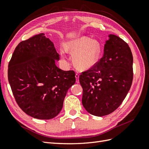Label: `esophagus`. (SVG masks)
I'll use <instances>...</instances> for the list:
<instances>
[{"label":"esophagus","instance_id":"34e87169","mask_svg":"<svg viewBox=\"0 0 149 149\" xmlns=\"http://www.w3.org/2000/svg\"><path fill=\"white\" fill-rule=\"evenodd\" d=\"M79 75L78 74H75V78H76V82L77 83L79 82Z\"/></svg>","mask_w":149,"mask_h":149}]
</instances>
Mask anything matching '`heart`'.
Here are the masks:
<instances>
[{"label":"heart","mask_w":149,"mask_h":149,"mask_svg":"<svg viewBox=\"0 0 149 149\" xmlns=\"http://www.w3.org/2000/svg\"><path fill=\"white\" fill-rule=\"evenodd\" d=\"M66 50L74 53L75 65L80 68H87L96 63L100 54V46L96 41L88 37L78 38L66 45ZM65 58L63 52L61 53Z\"/></svg>","instance_id":"b5f03b06"}]
</instances>
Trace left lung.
<instances>
[{"instance_id":"8db88e82","label":"left lung","mask_w":149,"mask_h":149,"mask_svg":"<svg viewBox=\"0 0 149 149\" xmlns=\"http://www.w3.org/2000/svg\"><path fill=\"white\" fill-rule=\"evenodd\" d=\"M109 37L102 58L79 76L82 104L87 112L97 116L108 115L119 107L133 77L130 48L118 36Z\"/></svg>"}]
</instances>
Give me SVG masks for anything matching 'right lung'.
Returning <instances> with one entry per match:
<instances>
[{
    "mask_svg": "<svg viewBox=\"0 0 149 149\" xmlns=\"http://www.w3.org/2000/svg\"><path fill=\"white\" fill-rule=\"evenodd\" d=\"M55 60L59 54L54 45L41 33L20 42L9 63L8 80L16 102L37 119L58 115L76 81L75 72L60 69Z\"/></svg>",
    "mask_w": 149,
    "mask_h": 149,
    "instance_id": "right-lung-1",
    "label": "right lung"
}]
</instances>
